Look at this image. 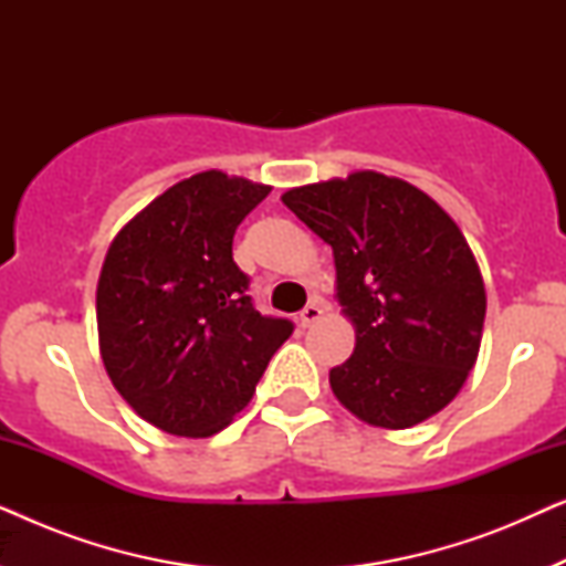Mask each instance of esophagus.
Segmentation results:
<instances>
[{"instance_id": "esophagus-1", "label": "esophagus", "mask_w": 566, "mask_h": 566, "mask_svg": "<svg viewBox=\"0 0 566 566\" xmlns=\"http://www.w3.org/2000/svg\"><path fill=\"white\" fill-rule=\"evenodd\" d=\"M322 314H324V304H322V298H312L308 301V304L304 306V312H301V327H312V324H316L322 319Z\"/></svg>"}]
</instances>
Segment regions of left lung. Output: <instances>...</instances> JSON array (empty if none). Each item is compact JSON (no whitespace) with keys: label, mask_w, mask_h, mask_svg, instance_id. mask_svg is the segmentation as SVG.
Returning <instances> with one entry per match:
<instances>
[{"label":"left lung","mask_w":566,"mask_h":566,"mask_svg":"<svg viewBox=\"0 0 566 566\" xmlns=\"http://www.w3.org/2000/svg\"><path fill=\"white\" fill-rule=\"evenodd\" d=\"M281 200L335 258V296L355 327L353 355L329 370L339 405L384 430L451 405L476 363L486 312L482 270L451 216L374 169Z\"/></svg>","instance_id":"obj_1"}]
</instances>
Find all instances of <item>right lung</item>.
<instances>
[{"mask_svg": "<svg viewBox=\"0 0 566 566\" xmlns=\"http://www.w3.org/2000/svg\"><path fill=\"white\" fill-rule=\"evenodd\" d=\"M270 185L206 169L142 208L97 281L103 366L130 409L180 438H211L250 405L289 319L262 316L231 258Z\"/></svg>", "mask_w": 566, "mask_h": 566, "instance_id": "1", "label": "right lung"}]
</instances>
